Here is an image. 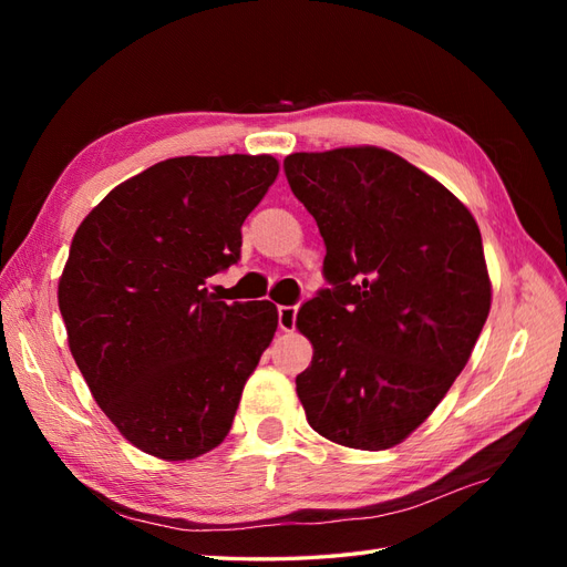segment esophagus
<instances>
[{"instance_id": "esophagus-1", "label": "esophagus", "mask_w": 567, "mask_h": 567, "mask_svg": "<svg viewBox=\"0 0 567 567\" xmlns=\"http://www.w3.org/2000/svg\"><path fill=\"white\" fill-rule=\"evenodd\" d=\"M296 317H298V307L296 305H281L279 307V326L284 331H293L296 329Z\"/></svg>"}]
</instances>
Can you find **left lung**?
<instances>
[{"label":"left lung","mask_w":567,"mask_h":567,"mask_svg":"<svg viewBox=\"0 0 567 567\" xmlns=\"http://www.w3.org/2000/svg\"><path fill=\"white\" fill-rule=\"evenodd\" d=\"M284 169L317 219L331 284L296 321L315 348L296 379L307 423L342 447L390 450L433 414L487 321L477 221L379 146L290 153Z\"/></svg>","instance_id":"1"}]
</instances>
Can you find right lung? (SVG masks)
Masks as SVG:
<instances>
[{
  "mask_svg": "<svg viewBox=\"0 0 567 567\" xmlns=\"http://www.w3.org/2000/svg\"><path fill=\"white\" fill-rule=\"evenodd\" d=\"M279 175L271 156H182L117 184L78 227L59 281L68 346L136 450L196 458L227 437L277 305L205 288Z\"/></svg>",
  "mask_w": 567,
  "mask_h": 567,
  "instance_id": "add662e5",
  "label": "right lung"
}]
</instances>
